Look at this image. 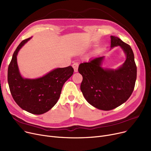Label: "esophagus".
Returning a JSON list of instances; mask_svg holds the SVG:
<instances>
[{
  "label": "esophagus",
  "instance_id": "obj_1",
  "mask_svg": "<svg viewBox=\"0 0 151 151\" xmlns=\"http://www.w3.org/2000/svg\"><path fill=\"white\" fill-rule=\"evenodd\" d=\"M78 65H79V64H78V62H75V63H73V64L72 65V67H73V68H74L75 72H77V71H78Z\"/></svg>",
  "mask_w": 151,
  "mask_h": 151
}]
</instances>
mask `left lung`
<instances>
[{"label": "left lung", "instance_id": "obj_1", "mask_svg": "<svg viewBox=\"0 0 151 151\" xmlns=\"http://www.w3.org/2000/svg\"><path fill=\"white\" fill-rule=\"evenodd\" d=\"M119 46L126 55V60L119 68L101 67L104 57L96 58L81 63L78 71L83 76L81 91L92 106L109 111L121 105L132 95L137 80V65L130 45L120 38L111 36V47Z\"/></svg>", "mask_w": 151, "mask_h": 151}]
</instances>
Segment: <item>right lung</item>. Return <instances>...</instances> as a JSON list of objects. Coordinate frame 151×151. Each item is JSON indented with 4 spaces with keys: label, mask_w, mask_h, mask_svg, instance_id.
I'll list each match as a JSON object with an SVG mask.
<instances>
[{
    "label": "right lung",
    "mask_w": 151,
    "mask_h": 151,
    "mask_svg": "<svg viewBox=\"0 0 151 151\" xmlns=\"http://www.w3.org/2000/svg\"><path fill=\"white\" fill-rule=\"evenodd\" d=\"M30 38L22 40L14 51L8 68V83L12 96L19 107L30 113L42 114L58 102L63 84L74 70L68 66L54 69L39 78H23L17 64V54Z\"/></svg>",
    "instance_id": "right-lung-1"
}]
</instances>
